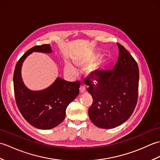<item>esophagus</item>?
Segmentation results:
<instances>
[{
	"mask_svg": "<svg viewBox=\"0 0 160 160\" xmlns=\"http://www.w3.org/2000/svg\"><path fill=\"white\" fill-rule=\"evenodd\" d=\"M79 91H80V93H82L85 92V91H86V89H85V87H84V84H81L80 87Z\"/></svg>",
	"mask_w": 160,
	"mask_h": 160,
	"instance_id": "34e87169",
	"label": "esophagus"
}]
</instances>
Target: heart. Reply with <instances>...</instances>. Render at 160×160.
<instances>
[{
  "label": "heart",
  "mask_w": 160,
  "mask_h": 160,
  "mask_svg": "<svg viewBox=\"0 0 160 160\" xmlns=\"http://www.w3.org/2000/svg\"><path fill=\"white\" fill-rule=\"evenodd\" d=\"M93 58H78L75 61V64L77 67H86L89 66L92 63ZM64 71L68 74L74 76L77 73V70L72 64L69 62H67L64 65Z\"/></svg>",
  "instance_id": "b5f03b06"
}]
</instances>
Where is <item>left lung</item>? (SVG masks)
<instances>
[{
  "instance_id": "obj_1",
  "label": "left lung",
  "mask_w": 160,
  "mask_h": 160,
  "mask_svg": "<svg viewBox=\"0 0 160 160\" xmlns=\"http://www.w3.org/2000/svg\"><path fill=\"white\" fill-rule=\"evenodd\" d=\"M117 45L119 56L113 69L100 71L86 83L93 98L89 118L96 127L102 128H115L124 123L138 102V65L123 46Z\"/></svg>"
}]
</instances>
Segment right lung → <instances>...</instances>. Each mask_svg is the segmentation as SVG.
Instances as JSON below:
<instances>
[{
  "mask_svg": "<svg viewBox=\"0 0 160 160\" xmlns=\"http://www.w3.org/2000/svg\"><path fill=\"white\" fill-rule=\"evenodd\" d=\"M33 52L51 53L50 45H36L24 53L17 62L13 73V90L16 102L23 118L33 127L51 129L60 124L66 109L79 93V81L70 82L58 78L47 89L33 91L28 89L21 78L23 61Z\"/></svg>",
  "mask_w": 160,
  "mask_h": 160,
  "instance_id": "right-lung-1",
  "label": "right lung"
}]
</instances>
